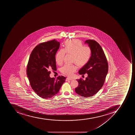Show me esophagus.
Returning <instances> with one entry per match:
<instances>
[{
	"mask_svg": "<svg viewBox=\"0 0 135 135\" xmlns=\"http://www.w3.org/2000/svg\"><path fill=\"white\" fill-rule=\"evenodd\" d=\"M72 79H71V78H67V79H66V81H69V80H72Z\"/></svg>",
	"mask_w": 135,
	"mask_h": 135,
	"instance_id": "esophagus-1",
	"label": "esophagus"
}]
</instances>
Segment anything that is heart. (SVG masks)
<instances>
[{
	"label": "heart",
	"instance_id": "obj_1",
	"mask_svg": "<svg viewBox=\"0 0 135 135\" xmlns=\"http://www.w3.org/2000/svg\"><path fill=\"white\" fill-rule=\"evenodd\" d=\"M81 42L79 40H71L65 42L64 49L59 51L56 56V62L59 65L63 62L65 53L73 55V62L79 67L85 65L90 60L91 50L89 46H83ZM75 64L65 65L61 69L62 73L68 76H72L77 70Z\"/></svg>",
	"mask_w": 135,
	"mask_h": 135
}]
</instances>
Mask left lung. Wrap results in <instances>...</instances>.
<instances>
[{
    "mask_svg": "<svg viewBox=\"0 0 135 135\" xmlns=\"http://www.w3.org/2000/svg\"><path fill=\"white\" fill-rule=\"evenodd\" d=\"M87 43L91 50L89 62L79 71V74L88 75L86 79H77L79 86L75 93L84 98L91 97L97 93L103 85L108 72V63L101 46L93 40H87Z\"/></svg>",
    "mask_w": 135,
    "mask_h": 135,
    "instance_id": "8db88e82",
    "label": "left lung"
}]
</instances>
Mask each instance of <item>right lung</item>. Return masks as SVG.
I'll list each match as a JSON object with an SVG mask.
<instances>
[{
    "instance_id": "1",
    "label": "right lung",
    "mask_w": 135,
    "mask_h": 135,
    "mask_svg": "<svg viewBox=\"0 0 135 135\" xmlns=\"http://www.w3.org/2000/svg\"><path fill=\"white\" fill-rule=\"evenodd\" d=\"M56 40L36 46L29 58L27 74L32 89L40 97L48 99L57 94L66 77H50L51 70H56L55 55L60 47Z\"/></svg>"
}]
</instances>
